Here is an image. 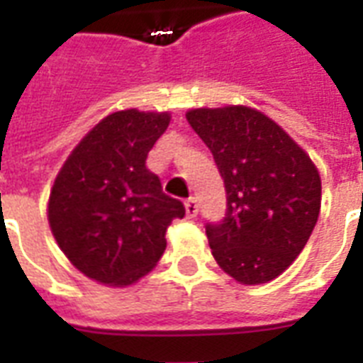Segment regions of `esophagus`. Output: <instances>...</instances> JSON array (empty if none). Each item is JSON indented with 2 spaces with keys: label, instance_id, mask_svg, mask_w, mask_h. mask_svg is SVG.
<instances>
[{
  "label": "esophagus",
  "instance_id": "34e87169",
  "mask_svg": "<svg viewBox=\"0 0 363 363\" xmlns=\"http://www.w3.org/2000/svg\"><path fill=\"white\" fill-rule=\"evenodd\" d=\"M184 207H186V215L190 216V218H194V216L198 215L199 205H198V199H196V198L186 199V203H184Z\"/></svg>",
  "mask_w": 363,
  "mask_h": 363
}]
</instances>
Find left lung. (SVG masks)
Instances as JSON below:
<instances>
[{
  "mask_svg": "<svg viewBox=\"0 0 363 363\" xmlns=\"http://www.w3.org/2000/svg\"><path fill=\"white\" fill-rule=\"evenodd\" d=\"M186 121L226 186V218L207 224L216 264L241 284L273 281L298 258L318 220L316 165L275 121L247 105L190 109Z\"/></svg>",
  "mask_w": 363,
  "mask_h": 363,
  "instance_id": "8db88e82",
  "label": "left lung"
}]
</instances>
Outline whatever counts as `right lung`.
Wrapping results in <instances>:
<instances>
[{"label": "right lung", "instance_id": "add662e5", "mask_svg": "<svg viewBox=\"0 0 363 363\" xmlns=\"http://www.w3.org/2000/svg\"><path fill=\"white\" fill-rule=\"evenodd\" d=\"M169 122L167 111L111 113L82 137L54 179L48 226L88 279L121 288L137 282L162 258L171 222L184 216V205L164 194L147 167Z\"/></svg>", "mask_w": 363, "mask_h": 363}]
</instances>
